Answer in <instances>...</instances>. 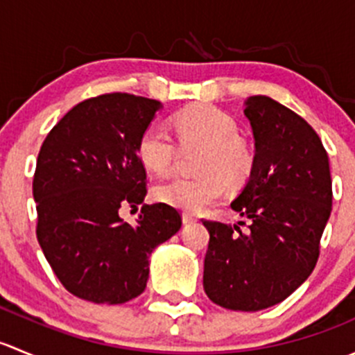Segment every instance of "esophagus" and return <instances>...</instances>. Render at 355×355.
<instances>
[{
	"mask_svg": "<svg viewBox=\"0 0 355 355\" xmlns=\"http://www.w3.org/2000/svg\"><path fill=\"white\" fill-rule=\"evenodd\" d=\"M182 221H184V225H191V223H196V216H192V214L189 213H184V216H182Z\"/></svg>",
	"mask_w": 355,
	"mask_h": 355,
	"instance_id": "obj_1",
	"label": "esophagus"
}]
</instances>
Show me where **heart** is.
Segmentation results:
<instances>
[{
	"mask_svg": "<svg viewBox=\"0 0 355 355\" xmlns=\"http://www.w3.org/2000/svg\"><path fill=\"white\" fill-rule=\"evenodd\" d=\"M182 148L206 151L200 178H171L156 189V198L177 209L200 213L223 198L225 184L239 187L252 170V155L241 141L234 118L213 106H196L173 118ZM139 157L148 170L168 175L177 159V144L161 125H149L139 141Z\"/></svg>",
	"mask_w": 355,
	"mask_h": 355,
	"instance_id": "1",
	"label": "heart"
}]
</instances>
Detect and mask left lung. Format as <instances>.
<instances>
[{
	"label": "left lung",
	"instance_id": "1",
	"mask_svg": "<svg viewBox=\"0 0 355 355\" xmlns=\"http://www.w3.org/2000/svg\"><path fill=\"white\" fill-rule=\"evenodd\" d=\"M244 105L256 153L230 206L248 223L204 221L202 285L218 306L252 313L285 300L313 273L333 194L328 155L313 127L268 96Z\"/></svg>",
	"mask_w": 355,
	"mask_h": 355
}]
</instances>
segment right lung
I'll return each instance as SVG.
<instances>
[{
  "instance_id": "right-lung-1",
  "label": "right lung",
  "mask_w": 355,
  "mask_h": 355,
  "mask_svg": "<svg viewBox=\"0 0 355 355\" xmlns=\"http://www.w3.org/2000/svg\"><path fill=\"white\" fill-rule=\"evenodd\" d=\"M161 103L113 92L73 106L48 134L32 194L37 241L58 280L78 299L123 304L144 292L149 256L182 227L175 207L144 204L135 225L123 204L146 198L139 141Z\"/></svg>"
}]
</instances>
